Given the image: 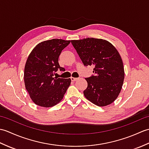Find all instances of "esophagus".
<instances>
[{
	"label": "esophagus",
	"mask_w": 149,
	"mask_h": 149,
	"mask_svg": "<svg viewBox=\"0 0 149 149\" xmlns=\"http://www.w3.org/2000/svg\"><path fill=\"white\" fill-rule=\"evenodd\" d=\"M71 79V80L72 81H77V79H78V78H75V77H71L70 78Z\"/></svg>",
	"instance_id": "obj_1"
}]
</instances>
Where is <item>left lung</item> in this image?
Wrapping results in <instances>:
<instances>
[{"instance_id": "obj_1", "label": "left lung", "mask_w": 149, "mask_h": 149, "mask_svg": "<svg viewBox=\"0 0 149 149\" xmlns=\"http://www.w3.org/2000/svg\"><path fill=\"white\" fill-rule=\"evenodd\" d=\"M84 66L93 65L94 74L88 83L85 97L99 106L111 104L121 91L124 68L121 57L111 43L102 39L88 38L71 40Z\"/></svg>"}]
</instances>
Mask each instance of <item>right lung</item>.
<instances>
[{
    "instance_id": "right-lung-1",
    "label": "right lung",
    "mask_w": 149,
    "mask_h": 149,
    "mask_svg": "<svg viewBox=\"0 0 149 149\" xmlns=\"http://www.w3.org/2000/svg\"><path fill=\"white\" fill-rule=\"evenodd\" d=\"M70 41L52 39L34 47L27 59L24 83L30 97L38 106L50 107L61 101L71 83L70 79L54 77L60 66L59 56Z\"/></svg>"
}]
</instances>
